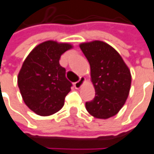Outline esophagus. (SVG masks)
Returning a JSON list of instances; mask_svg holds the SVG:
<instances>
[{"mask_svg": "<svg viewBox=\"0 0 154 154\" xmlns=\"http://www.w3.org/2000/svg\"><path fill=\"white\" fill-rule=\"evenodd\" d=\"M85 82V78L84 77H81L80 79H79V81L78 82H74V88H80L82 86V83Z\"/></svg>", "mask_w": 154, "mask_h": 154, "instance_id": "obj_1", "label": "esophagus"}]
</instances>
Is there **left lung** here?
I'll use <instances>...</instances> for the list:
<instances>
[{
    "label": "left lung",
    "instance_id": "obj_1",
    "mask_svg": "<svg viewBox=\"0 0 154 154\" xmlns=\"http://www.w3.org/2000/svg\"><path fill=\"white\" fill-rule=\"evenodd\" d=\"M89 62L95 90L92 101L86 103L89 114L107 119L117 114L129 95L131 76L122 57L113 47L102 41L80 45Z\"/></svg>",
    "mask_w": 154,
    "mask_h": 154
}]
</instances>
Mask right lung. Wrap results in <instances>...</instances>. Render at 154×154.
<instances>
[{
	"label": "right lung",
	"instance_id": "add662e5",
	"mask_svg": "<svg viewBox=\"0 0 154 154\" xmlns=\"http://www.w3.org/2000/svg\"><path fill=\"white\" fill-rule=\"evenodd\" d=\"M71 48L69 44L46 41L32 50L23 62L17 83L25 104L36 114L52 115L63 107L72 85L60 59Z\"/></svg>",
	"mask_w": 154,
	"mask_h": 154
}]
</instances>
